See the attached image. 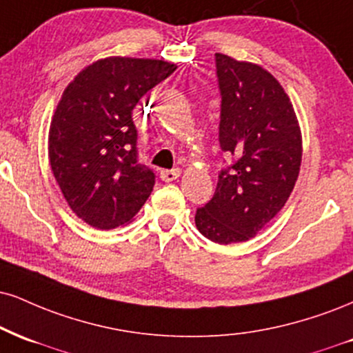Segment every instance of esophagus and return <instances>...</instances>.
Returning a JSON list of instances; mask_svg holds the SVG:
<instances>
[{"label": "esophagus", "instance_id": "obj_1", "mask_svg": "<svg viewBox=\"0 0 353 353\" xmlns=\"http://www.w3.org/2000/svg\"><path fill=\"white\" fill-rule=\"evenodd\" d=\"M179 176H181V169H179V168L171 169V171H169V169H164V171L159 172V177H161V179H163L164 182H172V181H176Z\"/></svg>", "mask_w": 353, "mask_h": 353}]
</instances>
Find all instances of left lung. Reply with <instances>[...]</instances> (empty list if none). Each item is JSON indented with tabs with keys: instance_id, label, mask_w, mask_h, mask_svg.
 <instances>
[{
	"instance_id": "1",
	"label": "left lung",
	"mask_w": 353,
	"mask_h": 353,
	"mask_svg": "<svg viewBox=\"0 0 353 353\" xmlns=\"http://www.w3.org/2000/svg\"><path fill=\"white\" fill-rule=\"evenodd\" d=\"M219 141L233 163L220 171L214 197L195 225L219 245L250 240L283 209L294 189L303 136L290 97L268 70L215 54Z\"/></svg>"
}]
</instances>
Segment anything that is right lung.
Segmentation results:
<instances>
[{
  "label": "right lung",
  "mask_w": 353,
  "mask_h": 353,
  "mask_svg": "<svg viewBox=\"0 0 353 353\" xmlns=\"http://www.w3.org/2000/svg\"><path fill=\"white\" fill-rule=\"evenodd\" d=\"M176 63L107 57L85 67L62 93L49 130V163L67 203L85 223H130L154 188L138 163L133 110Z\"/></svg>",
  "instance_id": "1"
}]
</instances>
